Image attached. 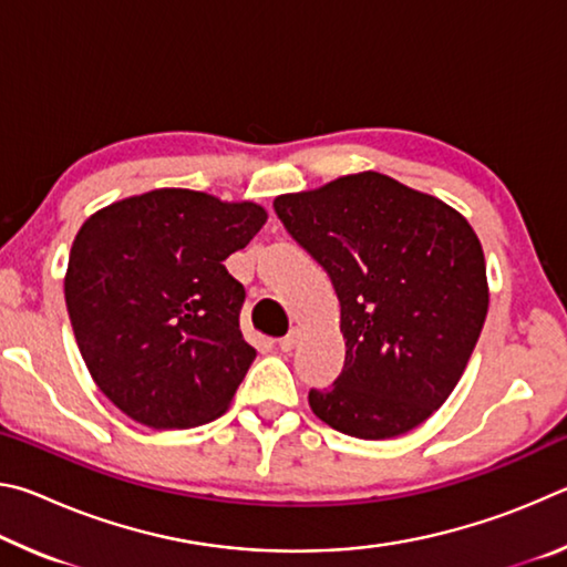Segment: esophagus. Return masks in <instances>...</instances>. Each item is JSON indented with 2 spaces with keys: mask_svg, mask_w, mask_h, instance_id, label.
<instances>
[{
  "mask_svg": "<svg viewBox=\"0 0 567 567\" xmlns=\"http://www.w3.org/2000/svg\"><path fill=\"white\" fill-rule=\"evenodd\" d=\"M297 342H300V330L292 328L290 332L285 334V338H280V342H277V348H280L282 352H292L297 348Z\"/></svg>",
  "mask_w": 567,
  "mask_h": 567,
  "instance_id": "obj_1",
  "label": "esophagus"
}]
</instances>
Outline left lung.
I'll return each mask as SVG.
<instances>
[{"mask_svg":"<svg viewBox=\"0 0 567 567\" xmlns=\"http://www.w3.org/2000/svg\"><path fill=\"white\" fill-rule=\"evenodd\" d=\"M275 213L340 300L342 372L310 390L322 422L360 440L410 433L463 375L487 315L485 257L463 215L362 172L282 195Z\"/></svg>","mask_w":567,"mask_h":567,"instance_id":"8db88e82","label":"left lung"}]
</instances>
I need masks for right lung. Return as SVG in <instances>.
<instances>
[{
  "label": "right lung",
  "mask_w": 567,
  "mask_h": 567,
  "mask_svg": "<svg viewBox=\"0 0 567 567\" xmlns=\"http://www.w3.org/2000/svg\"><path fill=\"white\" fill-rule=\"evenodd\" d=\"M267 213L192 189L100 209L74 237L64 300L90 375L124 415L185 430L223 415L257 352L245 287L223 265Z\"/></svg>",
  "instance_id": "obj_1"
}]
</instances>
